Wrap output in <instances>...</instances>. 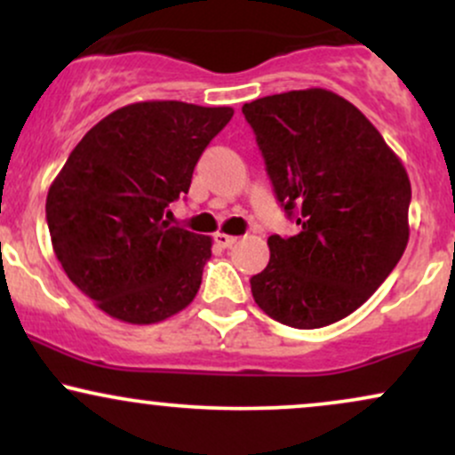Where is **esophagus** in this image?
<instances>
[{
    "instance_id": "esophagus-1",
    "label": "esophagus",
    "mask_w": 455,
    "mask_h": 455,
    "mask_svg": "<svg viewBox=\"0 0 455 455\" xmlns=\"http://www.w3.org/2000/svg\"><path fill=\"white\" fill-rule=\"evenodd\" d=\"M213 242L220 245V248H231L233 243H237V237H233V235H227V233H216L213 235Z\"/></svg>"
}]
</instances>
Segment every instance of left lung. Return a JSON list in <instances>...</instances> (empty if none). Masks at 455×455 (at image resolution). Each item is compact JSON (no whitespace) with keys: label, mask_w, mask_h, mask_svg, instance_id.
<instances>
[{"label":"left lung","mask_w":455,"mask_h":455,"mask_svg":"<svg viewBox=\"0 0 455 455\" xmlns=\"http://www.w3.org/2000/svg\"><path fill=\"white\" fill-rule=\"evenodd\" d=\"M293 237L271 235L250 278L265 315L295 329L331 325L383 284L409 243L411 181L368 117L312 87L243 104Z\"/></svg>","instance_id":"1"}]
</instances>
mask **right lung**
Instances as JSON below:
<instances>
[{"instance_id": "obj_1", "label": "right lung", "mask_w": 455, "mask_h": 455, "mask_svg": "<svg viewBox=\"0 0 455 455\" xmlns=\"http://www.w3.org/2000/svg\"><path fill=\"white\" fill-rule=\"evenodd\" d=\"M231 107L134 102L98 122L46 195L55 257L81 293L117 321L151 325L190 306L212 237L171 227Z\"/></svg>"}]
</instances>
